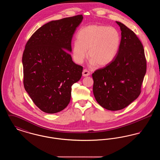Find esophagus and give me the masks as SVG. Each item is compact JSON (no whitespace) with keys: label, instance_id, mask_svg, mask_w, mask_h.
Here are the masks:
<instances>
[{"label":"esophagus","instance_id":"1","mask_svg":"<svg viewBox=\"0 0 160 160\" xmlns=\"http://www.w3.org/2000/svg\"><path fill=\"white\" fill-rule=\"evenodd\" d=\"M90 72L89 71H88L86 69H84L83 71V72H82V75L83 77H87L89 76L90 75Z\"/></svg>","mask_w":160,"mask_h":160}]
</instances>
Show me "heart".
<instances>
[{
    "label": "heart",
    "mask_w": 160,
    "mask_h": 160,
    "mask_svg": "<svg viewBox=\"0 0 160 160\" xmlns=\"http://www.w3.org/2000/svg\"><path fill=\"white\" fill-rule=\"evenodd\" d=\"M77 38L71 50L74 61L82 63L88 50L90 64H96L99 67L107 66L114 60L121 43V37L117 29L100 24H91L80 29Z\"/></svg>",
    "instance_id": "1"
}]
</instances>
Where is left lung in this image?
<instances>
[{
	"label": "left lung",
	"mask_w": 160,
	"mask_h": 160,
	"mask_svg": "<svg viewBox=\"0 0 160 160\" xmlns=\"http://www.w3.org/2000/svg\"><path fill=\"white\" fill-rule=\"evenodd\" d=\"M121 31L118 53L114 60L92 74L93 92L99 105L107 110H122L137 99L146 72L145 51L133 31L116 22Z\"/></svg>",
	"instance_id": "left-lung-1"
}]
</instances>
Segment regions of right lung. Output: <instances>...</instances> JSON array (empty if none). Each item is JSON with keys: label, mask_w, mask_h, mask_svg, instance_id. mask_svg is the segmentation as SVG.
<instances>
[{"label": "right lung", "mask_w": 160, "mask_h": 160, "mask_svg": "<svg viewBox=\"0 0 160 160\" xmlns=\"http://www.w3.org/2000/svg\"><path fill=\"white\" fill-rule=\"evenodd\" d=\"M83 17L51 21L39 28L27 42L22 58L23 84L35 104L47 113L68 105L71 86L80 80L83 67L69 53L71 40Z\"/></svg>", "instance_id": "1"}]
</instances>
